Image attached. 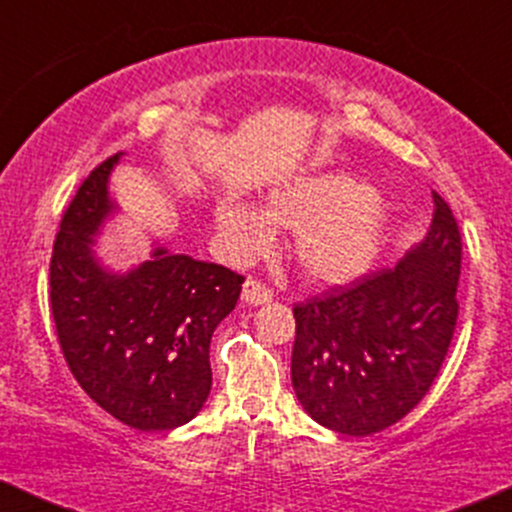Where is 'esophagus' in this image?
<instances>
[{
  "label": "esophagus",
  "instance_id": "esophagus-1",
  "mask_svg": "<svg viewBox=\"0 0 512 512\" xmlns=\"http://www.w3.org/2000/svg\"><path fill=\"white\" fill-rule=\"evenodd\" d=\"M274 298V293L257 279H248L243 284V303L248 305H264Z\"/></svg>",
  "mask_w": 512,
  "mask_h": 512
}]
</instances>
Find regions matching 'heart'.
Returning a JSON list of instances; mask_svg holds the SVG:
<instances>
[{
    "label": "heart",
    "mask_w": 512,
    "mask_h": 512,
    "mask_svg": "<svg viewBox=\"0 0 512 512\" xmlns=\"http://www.w3.org/2000/svg\"><path fill=\"white\" fill-rule=\"evenodd\" d=\"M223 257L245 264L272 250L274 228L293 233V260L317 284H346L366 274L383 250L387 204L342 170L296 175L272 187L262 211L233 197L214 207Z\"/></svg>",
    "instance_id": "b5f03b06"
}]
</instances>
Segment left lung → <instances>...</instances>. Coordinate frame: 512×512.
Returning a JSON list of instances; mask_svg holds the SVG:
<instances>
[{
	"instance_id": "8db88e82",
	"label": "left lung",
	"mask_w": 512,
	"mask_h": 512,
	"mask_svg": "<svg viewBox=\"0 0 512 512\" xmlns=\"http://www.w3.org/2000/svg\"><path fill=\"white\" fill-rule=\"evenodd\" d=\"M431 228L395 269L293 308L291 380L320 426L370 436L407 416L436 380L457 325L462 238L433 192Z\"/></svg>"
}]
</instances>
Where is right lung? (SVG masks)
<instances>
[{"instance_id": "add662e5", "label": "right lung", "mask_w": 512, "mask_h": 512, "mask_svg": "<svg viewBox=\"0 0 512 512\" xmlns=\"http://www.w3.org/2000/svg\"><path fill=\"white\" fill-rule=\"evenodd\" d=\"M120 156L91 170L64 211L52 317L69 370L98 407L139 431H170L207 402L211 334L236 308L243 276L166 248L129 272L105 269L93 245L115 211L108 180Z\"/></svg>"}]
</instances>
